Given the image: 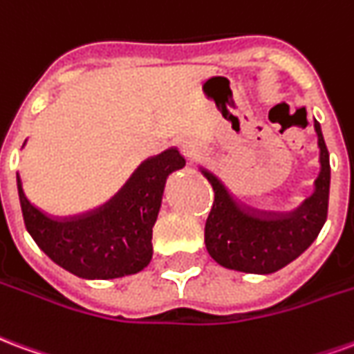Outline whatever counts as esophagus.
Masks as SVG:
<instances>
[{"label":"esophagus","mask_w":354,"mask_h":354,"mask_svg":"<svg viewBox=\"0 0 354 354\" xmlns=\"http://www.w3.org/2000/svg\"><path fill=\"white\" fill-rule=\"evenodd\" d=\"M183 152H185V156H190V158H192V156H196V154H198V151H196L194 147L192 145H183Z\"/></svg>","instance_id":"34e87169"}]
</instances>
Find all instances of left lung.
<instances>
[{"mask_svg": "<svg viewBox=\"0 0 354 354\" xmlns=\"http://www.w3.org/2000/svg\"><path fill=\"white\" fill-rule=\"evenodd\" d=\"M321 149V174L315 192L300 207L286 213H264L237 202L215 175L202 169L213 185L215 202L205 223V247L211 259L228 270L273 273L298 259L313 243L328 215L330 160L319 122H315Z\"/></svg>", "mask_w": 354, "mask_h": 354, "instance_id": "8db88e82", "label": "left lung"}]
</instances>
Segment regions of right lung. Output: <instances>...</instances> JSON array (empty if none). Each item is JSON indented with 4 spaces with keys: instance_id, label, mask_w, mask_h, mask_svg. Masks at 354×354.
Masks as SVG:
<instances>
[{
    "instance_id": "add662e5",
    "label": "right lung",
    "mask_w": 354,
    "mask_h": 354,
    "mask_svg": "<svg viewBox=\"0 0 354 354\" xmlns=\"http://www.w3.org/2000/svg\"><path fill=\"white\" fill-rule=\"evenodd\" d=\"M185 164L177 149H167L145 160L105 205L69 218L33 205L17 177L26 228L48 259L77 277L117 279L141 272L152 259V226L167 175Z\"/></svg>"
}]
</instances>
